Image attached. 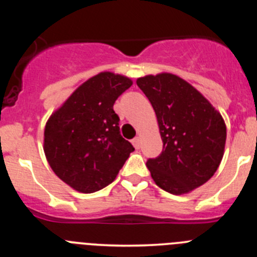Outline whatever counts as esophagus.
<instances>
[{
    "label": "esophagus",
    "instance_id": "34e87169",
    "mask_svg": "<svg viewBox=\"0 0 257 257\" xmlns=\"http://www.w3.org/2000/svg\"><path fill=\"white\" fill-rule=\"evenodd\" d=\"M132 143H133L136 149H139V148H141V145H142V141H141V138H138V137H137V138H134L133 141H132Z\"/></svg>",
    "mask_w": 257,
    "mask_h": 257
}]
</instances>
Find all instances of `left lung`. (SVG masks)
<instances>
[{
    "instance_id": "left-lung-1",
    "label": "left lung",
    "mask_w": 257,
    "mask_h": 257,
    "mask_svg": "<svg viewBox=\"0 0 257 257\" xmlns=\"http://www.w3.org/2000/svg\"><path fill=\"white\" fill-rule=\"evenodd\" d=\"M157 114L163 150L147 160L159 188L181 195L205 184L224 155V119L201 93L170 73L137 80Z\"/></svg>"
}]
</instances>
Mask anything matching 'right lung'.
<instances>
[{
	"label": "right lung",
	"mask_w": 257,
	"mask_h": 257,
	"mask_svg": "<svg viewBox=\"0 0 257 257\" xmlns=\"http://www.w3.org/2000/svg\"><path fill=\"white\" fill-rule=\"evenodd\" d=\"M132 80L102 72L77 88L48 119L45 154L52 170L80 193H94L118 175L133 145L120 136L113 105Z\"/></svg>",
	"instance_id": "1"
}]
</instances>
